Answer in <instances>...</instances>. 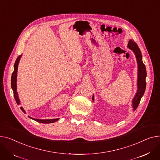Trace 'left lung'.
<instances>
[{"label":"left lung","instance_id":"obj_1","mask_svg":"<svg viewBox=\"0 0 160 160\" xmlns=\"http://www.w3.org/2000/svg\"><path fill=\"white\" fill-rule=\"evenodd\" d=\"M128 48L132 50L133 52L135 53L137 63H138V90L136 95L132 100V107L133 110H135L138 108L140 100L143 97L145 88H146V77H147V71L146 67L142 61V55L138 44L134 41V40L130 39L128 41ZM92 101H94V97H92Z\"/></svg>","mask_w":160,"mask_h":160}]
</instances>
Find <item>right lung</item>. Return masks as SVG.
Wrapping results in <instances>:
<instances>
[{
  "mask_svg": "<svg viewBox=\"0 0 160 160\" xmlns=\"http://www.w3.org/2000/svg\"><path fill=\"white\" fill-rule=\"evenodd\" d=\"M22 57V55H19L18 57L17 58L15 64H14V70L13 72L12 73V79H11V84H12V88L13 91V95H14V98L15 99L16 101V102L17 103V105L20 104V100L18 99V93L17 92V69H18V62H19L20 59ZM21 110L24 112V113L26 114V112L24 110V108L22 107H21ZM29 118H30L31 119L39 122V123H54V122L58 121L59 118L57 119H35L33 118H31L30 116H28Z\"/></svg>",
  "mask_w": 160,
  "mask_h": 160,
  "instance_id": "right-lung-1",
  "label": "right lung"
}]
</instances>
